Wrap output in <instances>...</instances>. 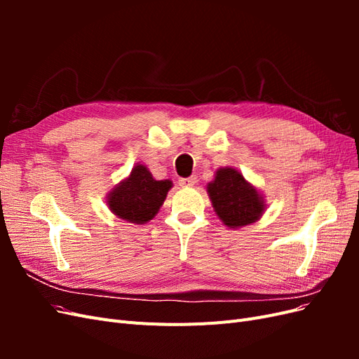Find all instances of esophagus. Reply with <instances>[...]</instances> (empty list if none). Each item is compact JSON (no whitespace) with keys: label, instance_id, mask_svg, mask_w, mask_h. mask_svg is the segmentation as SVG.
I'll use <instances>...</instances> for the list:
<instances>
[{"label":"esophagus","instance_id":"1","mask_svg":"<svg viewBox=\"0 0 359 359\" xmlns=\"http://www.w3.org/2000/svg\"><path fill=\"white\" fill-rule=\"evenodd\" d=\"M198 182V177L196 175H191L189 178H181L180 180V184L182 187H191V186H196Z\"/></svg>","mask_w":359,"mask_h":359}]
</instances>
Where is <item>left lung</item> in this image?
Listing matches in <instances>:
<instances>
[{
    "mask_svg": "<svg viewBox=\"0 0 359 359\" xmlns=\"http://www.w3.org/2000/svg\"><path fill=\"white\" fill-rule=\"evenodd\" d=\"M206 191L215 214L229 229L256 223L266 210L264 194L233 168L217 169Z\"/></svg>",
    "mask_w": 359,
    "mask_h": 359,
    "instance_id": "left-lung-1",
    "label": "left lung"
}]
</instances>
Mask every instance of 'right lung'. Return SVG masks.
<instances>
[{"label":"right lung","instance_id":"1","mask_svg":"<svg viewBox=\"0 0 359 359\" xmlns=\"http://www.w3.org/2000/svg\"><path fill=\"white\" fill-rule=\"evenodd\" d=\"M172 186L170 180H154L148 168L137 163L130 175L107 193L106 203L118 219L145 224L154 219Z\"/></svg>","mask_w":359,"mask_h":359}]
</instances>
